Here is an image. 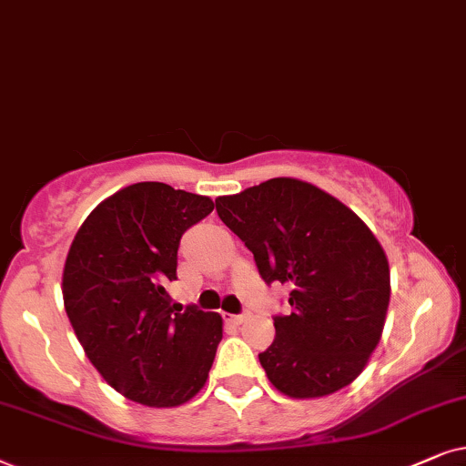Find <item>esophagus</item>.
Returning <instances> with one entry per match:
<instances>
[{"mask_svg": "<svg viewBox=\"0 0 466 466\" xmlns=\"http://www.w3.org/2000/svg\"><path fill=\"white\" fill-rule=\"evenodd\" d=\"M249 319V313H240V315H229L228 318V321H232L234 326H240V324H245V321Z\"/></svg>", "mask_w": 466, "mask_h": 466, "instance_id": "34e87169", "label": "esophagus"}]
</instances>
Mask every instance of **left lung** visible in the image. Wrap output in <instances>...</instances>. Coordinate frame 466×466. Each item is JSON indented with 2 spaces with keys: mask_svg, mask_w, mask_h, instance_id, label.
Masks as SVG:
<instances>
[{
  "mask_svg": "<svg viewBox=\"0 0 466 466\" xmlns=\"http://www.w3.org/2000/svg\"><path fill=\"white\" fill-rule=\"evenodd\" d=\"M215 204L264 281L289 288L291 313L275 318V340L259 353L272 386L300 400L350 386L380 345L390 305L375 234L337 198L289 177Z\"/></svg>",
  "mask_w": 466,
  "mask_h": 466,
  "instance_id": "1",
  "label": "left lung"
}]
</instances>
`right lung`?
<instances>
[{
	"label": "right lung",
	"instance_id": "obj_1",
	"mask_svg": "<svg viewBox=\"0 0 466 466\" xmlns=\"http://www.w3.org/2000/svg\"><path fill=\"white\" fill-rule=\"evenodd\" d=\"M215 208L166 183L127 185L99 202L67 251L61 291L70 324L104 381L147 407H178L208 380L219 313H175L178 240Z\"/></svg>",
	"mask_w": 466,
	"mask_h": 466
}]
</instances>
